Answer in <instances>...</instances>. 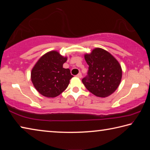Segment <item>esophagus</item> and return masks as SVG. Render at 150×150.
<instances>
[{
	"mask_svg": "<svg viewBox=\"0 0 150 150\" xmlns=\"http://www.w3.org/2000/svg\"><path fill=\"white\" fill-rule=\"evenodd\" d=\"M76 76L77 77H78L79 78H82V74H81V72H79L78 74L76 75Z\"/></svg>",
	"mask_w": 150,
	"mask_h": 150,
	"instance_id": "34e87169",
	"label": "esophagus"
}]
</instances>
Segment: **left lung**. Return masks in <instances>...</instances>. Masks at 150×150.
<instances>
[{
  "mask_svg": "<svg viewBox=\"0 0 150 150\" xmlns=\"http://www.w3.org/2000/svg\"><path fill=\"white\" fill-rule=\"evenodd\" d=\"M88 75L82 80L87 90L98 97H107L120 84L122 69L119 62L106 50L95 48L84 55Z\"/></svg>",
  "mask_w": 150,
  "mask_h": 150,
  "instance_id": "obj_1",
  "label": "left lung"
}]
</instances>
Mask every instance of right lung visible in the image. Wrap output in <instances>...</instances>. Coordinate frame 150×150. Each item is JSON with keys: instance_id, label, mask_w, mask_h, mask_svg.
I'll return each mask as SVG.
<instances>
[{"instance_id": "1", "label": "right lung", "mask_w": 150, "mask_h": 150, "mask_svg": "<svg viewBox=\"0 0 150 150\" xmlns=\"http://www.w3.org/2000/svg\"><path fill=\"white\" fill-rule=\"evenodd\" d=\"M67 61L57 51H51L41 56L33 66L31 79L34 87L41 95L54 98L67 88L73 77L68 68H63Z\"/></svg>"}]
</instances>
